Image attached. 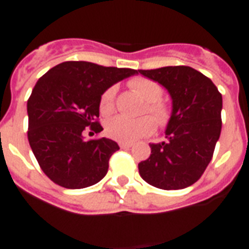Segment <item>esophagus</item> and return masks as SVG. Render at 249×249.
<instances>
[{"label":"esophagus","mask_w":249,"mask_h":249,"mask_svg":"<svg viewBox=\"0 0 249 249\" xmlns=\"http://www.w3.org/2000/svg\"><path fill=\"white\" fill-rule=\"evenodd\" d=\"M119 146H120L121 148H130L133 146V143H128V142H123V141H120V142H119Z\"/></svg>","instance_id":"34e87169"}]
</instances>
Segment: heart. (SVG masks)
Returning <instances> with one entry per match:
<instances>
[{
  "instance_id": "heart-1",
  "label": "heart",
  "mask_w": 249,
  "mask_h": 249,
  "mask_svg": "<svg viewBox=\"0 0 249 249\" xmlns=\"http://www.w3.org/2000/svg\"><path fill=\"white\" fill-rule=\"evenodd\" d=\"M129 86L143 101L147 102V111L160 125H164L169 120L170 109L164 102L160 101L163 95V89L159 84L144 77H136L129 81ZM115 95H116L115 86H111L102 94L99 108L103 115H108L113 111ZM106 129L109 136L115 140L130 143L142 137L150 136L155 130V123L150 116L129 117L119 115L107 123Z\"/></svg>"
}]
</instances>
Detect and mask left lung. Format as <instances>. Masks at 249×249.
<instances>
[{"mask_svg": "<svg viewBox=\"0 0 249 249\" xmlns=\"http://www.w3.org/2000/svg\"><path fill=\"white\" fill-rule=\"evenodd\" d=\"M138 72L165 88L172 99L166 141L150 143L151 155L138 164L141 177L158 189H186L212 160L222 126V95L212 80L187 66Z\"/></svg>", "mask_w": 249, "mask_h": 249, "instance_id": "left-lung-1", "label": "left lung"}]
</instances>
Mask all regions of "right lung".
I'll return each mask as SVG.
<instances>
[{"instance_id":"obj_1","label":"right lung","mask_w":249,"mask_h":249,"mask_svg":"<svg viewBox=\"0 0 249 249\" xmlns=\"http://www.w3.org/2000/svg\"><path fill=\"white\" fill-rule=\"evenodd\" d=\"M134 75L138 71L132 68L63 62L38 79L27 102L28 141L41 169L54 183L84 189L107 174L119 144L109 138L85 141L84 130H103L97 121L102 94Z\"/></svg>"}]
</instances>
